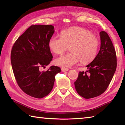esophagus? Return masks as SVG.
I'll return each mask as SVG.
<instances>
[{"label": "esophagus", "instance_id": "obj_1", "mask_svg": "<svg viewBox=\"0 0 125 125\" xmlns=\"http://www.w3.org/2000/svg\"><path fill=\"white\" fill-rule=\"evenodd\" d=\"M61 71H62V72H67L68 71V69H65V68H61Z\"/></svg>", "mask_w": 125, "mask_h": 125}]
</instances>
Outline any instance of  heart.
I'll return each mask as SVG.
<instances>
[{
  "instance_id": "1",
  "label": "heart",
  "mask_w": 125,
  "mask_h": 125,
  "mask_svg": "<svg viewBox=\"0 0 125 125\" xmlns=\"http://www.w3.org/2000/svg\"><path fill=\"white\" fill-rule=\"evenodd\" d=\"M99 40L96 35L83 27L67 29L63 30L61 36L54 35L50 38L48 45L55 54L64 53L68 47L71 52L58 57L55 63L63 68L68 69L80 62L90 63L98 54Z\"/></svg>"
}]
</instances>
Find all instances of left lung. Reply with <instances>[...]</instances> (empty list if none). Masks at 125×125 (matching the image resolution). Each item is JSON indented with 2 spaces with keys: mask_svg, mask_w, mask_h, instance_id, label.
Segmentation results:
<instances>
[{
  "mask_svg": "<svg viewBox=\"0 0 125 125\" xmlns=\"http://www.w3.org/2000/svg\"><path fill=\"white\" fill-rule=\"evenodd\" d=\"M100 49L96 57L86 65L88 71L79 72L74 85L78 94L85 99L98 96L107 89L117 67L115 48L108 34L100 32Z\"/></svg>",
  "mask_w": 125,
  "mask_h": 125,
  "instance_id": "left-lung-1",
  "label": "left lung"
}]
</instances>
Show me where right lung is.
<instances>
[{"label":"right lung","instance_id":"1","mask_svg":"<svg viewBox=\"0 0 125 125\" xmlns=\"http://www.w3.org/2000/svg\"><path fill=\"white\" fill-rule=\"evenodd\" d=\"M54 32L51 25H33L12 46L10 60L17 83L23 92L35 98L47 96L53 87L55 75L61 68L52 65L40 71L52 60L48 45Z\"/></svg>","mask_w":125,"mask_h":125}]
</instances>
